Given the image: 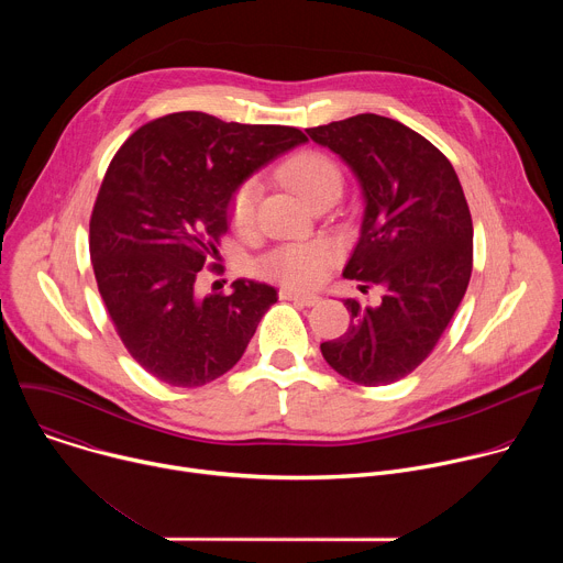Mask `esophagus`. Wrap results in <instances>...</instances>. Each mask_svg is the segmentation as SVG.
<instances>
[{
    "mask_svg": "<svg viewBox=\"0 0 563 563\" xmlns=\"http://www.w3.org/2000/svg\"><path fill=\"white\" fill-rule=\"evenodd\" d=\"M280 296L287 298V300H294L298 305H305V307H313L320 302V296L318 294H309V291H298V289H280Z\"/></svg>",
    "mask_w": 563,
    "mask_h": 563,
    "instance_id": "obj_1",
    "label": "esophagus"
}]
</instances>
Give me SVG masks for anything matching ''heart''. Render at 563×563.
Returning a JSON list of instances; mask_svg holds the SVG:
<instances>
[{"label":"heart","mask_w":563,"mask_h":563,"mask_svg":"<svg viewBox=\"0 0 563 563\" xmlns=\"http://www.w3.org/2000/svg\"><path fill=\"white\" fill-rule=\"evenodd\" d=\"M276 178L289 187L305 205L313 207L318 200L328 196H341L343 174L332 157L300 151L276 169ZM261 189L256 183L240 185L231 198V222L240 233H250L256 224ZM334 254L328 245H287L269 254L263 263V272L287 285H313L325 276L332 265Z\"/></svg>","instance_id":"heart-1"}]
</instances>
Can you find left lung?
<instances>
[{
    "instance_id": "1",
    "label": "left lung",
    "mask_w": 563,
    "mask_h": 563,
    "mask_svg": "<svg viewBox=\"0 0 563 563\" xmlns=\"http://www.w3.org/2000/svg\"><path fill=\"white\" fill-rule=\"evenodd\" d=\"M334 151L363 191L361 238L343 276L378 305L343 300L347 332L320 343L323 358L352 383L389 385L415 372L445 332L472 274V218L450 159L391 118L361 113L307 129Z\"/></svg>"
}]
</instances>
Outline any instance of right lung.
<instances>
[{
  "label": "right lung",
  "mask_w": 563,
  "mask_h": 563,
  "mask_svg": "<svg viewBox=\"0 0 563 563\" xmlns=\"http://www.w3.org/2000/svg\"><path fill=\"white\" fill-rule=\"evenodd\" d=\"M305 142L294 126L183 111L140 126L113 155L89 250L118 336L157 380L200 387L245 354L276 289L238 278L231 294L200 296L196 276L218 254L235 189Z\"/></svg>",
  "instance_id": "right-lung-1"
}]
</instances>
